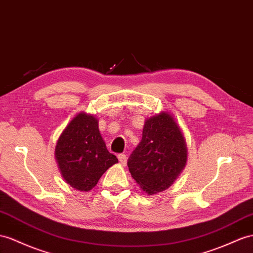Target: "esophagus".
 Returning a JSON list of instances; mask_svg holds the SVG:
<instances>
[{"instance_id":"obj_1","label":"esophagus","mask_w":253,"mask_h":253,"mask_svg":"<svg viewBox=\"0 0 253 253\" xmlns=\"http://www.w3.org/2000/svg\"><path fill=\"white\" fill-rule=\"evenodd\" d=\"M118 158H119V161H120V164L122 166H126V164H127V156H126L125 154H120L119 156H118Z\"/></svg>"}]
</instances>
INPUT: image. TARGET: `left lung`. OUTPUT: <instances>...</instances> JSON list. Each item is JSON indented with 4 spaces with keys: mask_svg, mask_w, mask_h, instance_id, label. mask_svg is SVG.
Returning a JSON list of instances; mask_svg holds the SVG:
<instances>
[{
    "mask_svg": "<svg viewBox=\"0 0 253 253\" xmlns=\"http://www.w3.org/2000/svg\"><path fill=\"white\" fill-rule=\"evenodd\" d=\"M186 163L184 134L169 112H161L145 121L142 140L127 165L132 178L151 196L169 188Z\"/></svg>",
    "mask_w": 253,
    "mask_h": 253,
    "instance_id": "8db88e82",
    "label": "left lung"
}]
</instances>
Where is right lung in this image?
I'll list each match as a JSON object with an SVG mask.
<instances>
[{"label": "right lung", "mask_w": 253, "mask_h": 253, "mask_svg": "<svg viewBox=\"0 0 253 253\" xmlns=\"http://www.w3.org/2000/svg\"><path fill=\"white\" fill-rule=\"evenodd\" d=\"M63 178L80 191H89L110 167L119 163L107 150L94 115L81 112L70 121L55 146Z\"/></svg>", "instance_id": "1"}]
</instances>
